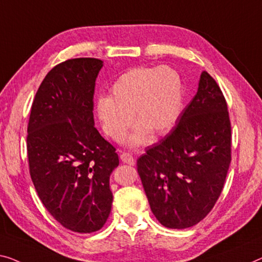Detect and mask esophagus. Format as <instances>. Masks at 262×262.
Listing matches in <instances>:
<instances>
[{
	"mask_svg": "<svg viewBox=\"0 0 262 262\" xmlns=\"http://www.w3.org/2000/svg\"><path fill=\"white\" fill-rule=\"evenodd\" d=\"M120 159H121V161L124 162V163H128V165H130V166L135 165L134 156L129 154V153H122L120 155Z\"/></svg>",
	"mask_w": 262,
	"mask_h": 262,
	"instance_id": "34e87169",
	"label": "esophagus"
}]
</instances>
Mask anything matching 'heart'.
Wrapping results in <instances>:
<instances>
[{"label":"heart","mask_w":262,"mask_h":262,"mask_svg":"<svg viewBox=\"0 0 262 262\" xmlns=\"http://www.w3.org/2000/svg\"><path fill=\"white\" fill-rule=\"evenodd\" d=\"M183 85L180 74L169 66L135 67L118 77L111 95L96 100V114L101 127L112 140L120 142L133 120L136 124L128 146L140 147L148 142L149 133L162 135L180 116Z\"/></svg>","instance_id":"heart-1"}]
</instances>
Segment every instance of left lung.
<instances>
[{
    "label": "left lung",
    "mask_w": 262,
    "mask_h": 262,
    "mask_svg": "<svg viewBox=\"0 0 262 262\" xmlns=\"http://www.w3.org/2000/svg\"><path fill=\"white\" fill-rule=\"evenodd\" d=\"M231 139L224 94L202 72L198 92L177 126L138 160L143 189L160 224L188 228L212 210L231 163Z\"/></svg>",
    "instance_id": "1"
}]
</instances>
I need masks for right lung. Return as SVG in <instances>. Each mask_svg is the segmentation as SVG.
Wrapping results in <instances>:
<instances>
[{"mask_svg":"<svg viewBox=\"0 0 262 262\" xmlns=\"http://www.w3.org/2000/svg\"><path fill=\"white\" fill-rule=\"evenodd\" d=\"M99 58H72L47 74L31 106L27 136L30 177L47 210L76 233L102 228L111 214L115 148L93 115Z\"/></svg>","mask_w":262,"mask_h":262,"instance_id":"1","label":"right lung"}]
</instances>
